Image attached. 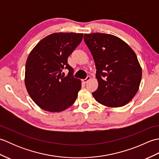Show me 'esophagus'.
I'll return each mask as SVG.
<instances>
[{
	"instance_id": "obj_1",
	"label": "esophagus",
	"mask_w": 159,
	"mask_h": 159,
	"mask_svg": "<svg viewBox=\"0 0 159 159\" xmlns=\"http://www.w3.org/2000/svg\"><path fill=\"white\" fill-rule=\"evenodd\" d=\"M91 79V77L89 76H87V78L86 79H83V83H87V82L89 81V80Z\"/></svg>"
}]
</instances>
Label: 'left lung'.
Segmentation results:
<instances>
[{
  "label": "left lung",
  "instance_id": "left-lung-1",
  "mask_svg": "<svg viewBox=\"0 0 159 159\" xmlns=\"http://www.w3.org/2000/svg\"><path fill=\"white\" fill-rule=\"evenodd\" d=\"M84 41L97 70L98 87L92 93L94 98L108 107L126 105L136 95L142 77L135 52L127 43L111 34L85 33Z\"/></svg>",
  "mask_w": 159,
  "mask_h": 159
}]
</instances>
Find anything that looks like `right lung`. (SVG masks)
<instances>
[{
    "instance_id": "add662e5",
    "label": "right lung",
    "mask_w": 159,
    "mask_h": 159,
    "mask_svg": "<svg viewBox=\"0 0 159 159\" xmlns=\"http://www.w3.org/2000/svg\"><path fill=\"white\" fill-rule=\"evenodd\" d=\"M83 33H55L39 42L29 53L25 66V83L30 97L41 109L61 112L75 102L81 80L72 76L67 57L81 42ZM63 68L69 75H61Z\"/></svg>"
}]
</instances>
